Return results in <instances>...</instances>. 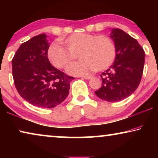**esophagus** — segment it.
<instances>
[{
  "mask_svg": "<svg viewBox=\"0 0 158 158\" xmlns=\"http://www.w3.org/2000/svg\"><path fill=\"white\" fill-rule=\"evenodd\" d=\"M83 78L86 79V80H89L90 78H92V76H90V75H85V76L83 77Z\"/></svg>",
  "mask_w": 158,
  "mask_h": 158,
  "instance_id": "34e87169",
  "label": "esophagus"
}]
</instances>
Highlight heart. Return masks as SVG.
Instances as JSON below:
<instances>
[{
  "instance_id": "b5f03b06",
  "label": "heart",
  "mask_w": 158,
  "mask_h": 158,
  "mask_svg": "<svg viewBox=\"0 0 158 158\" xmlns=\"http://www.w3.org/2000/svg\"><path fill=\"white\" fill-rule=\"evenodd\" d=\"M62 43L67 50L52 44L47 55L54 66L65 69L77 55L81 60L69 67L68 73L70 75H83L94 70H104L111 65L116 57L115 44L105 34L75 33L62 40Z\"/></svg>"
}]
</instances>
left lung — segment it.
Listing matches in <instances>:
<instances>
[{
	"instance_id": "obj_1",
	"label": "left lung",
	"mask_w": 158,
	"mask_h": 158,
	"mask_svg": "<svg viewBox=\"0 0 158 158\" xmlns=\"http://www.w3.org/2000/svg\"><path fill=\"white\" fill-rule=\"evenodd\" d=\"M116 47L114 64L100 75L101 87L95 94L109 102H117L135 91L141 81L145 53L137 40L122 29H112Z\"/></svg>"
}]
</instances>
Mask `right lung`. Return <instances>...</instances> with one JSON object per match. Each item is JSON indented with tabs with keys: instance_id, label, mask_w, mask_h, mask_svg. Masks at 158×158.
I'll list each match as a JSON object with an SVG mask.
<instances>
[{
	"instance_id": "add662e5",
	"label": "right lung",
	"mask_w": 158,
	"mask_h": 158,
	"mask_svg": "<svg viewBox=\"0 0 158 158\" xmlns=\"http://www.w3.org/2000/svg\"><path fill=\"white\" fill-rule=\"evenodd\" d=\"M46 38L40 34L21 44L12 59V73L15 87L24 100L34 106L50 109L68 96L74 77L52 65Z\"/></svg>"
}]
</instances>
